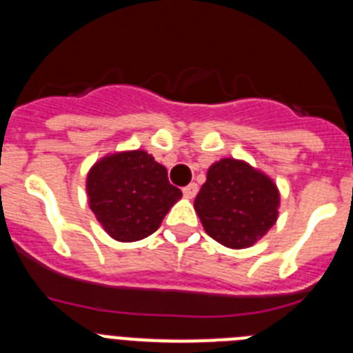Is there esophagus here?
Wrapping results in <instances>:
<instances>
[{"label": "esophagus", "instance_id": "34e87169", "mask_svg": "<svg viewBox=\"0 0 353 353\" xmlns=\"http://www.w3.org/2000/svg\"><path fill=\"white\" fill-rule=\"evenodd\" d=\"M196 194H198V185L196 183H189L187 187H183V198L192 199Z\"/></svg>", "mask_w": 353, "mask_h": 353}]
</instances>
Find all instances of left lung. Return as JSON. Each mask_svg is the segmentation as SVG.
<instances>
[{"mask_svg":"<svg viewBox=\"0 0 353 353\" xmlns=\"http://www.w3.org/2000/svg\"><path fill=\"white\" fill-rule=\"evenodd\" d=\"M281 194L269 174L224 157L207 171L194 210L208 236L230 249L251 248L276 224Z\"/></svg>","mask_w":353,"mask_h":353,"instance_id":"obj_1","label":"left lung"}]
</instances>
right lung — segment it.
Masks as SVG:
<instances>
[{
  "instance_id": "add662e5",
  "label": "right lung",
  "mask_w": 353,
  "mask_h": 353,
  "mask_svg": "<svg viewBox=\"0 0 353 353\" xmlns=\"http://www.w3.org/2000/svg\"><path fill=\"white\" fill-rule=\"evenodd\" d=\"M88 205L111 239L136 242L157 232L164 215L182 198L168 170L146 150L113 152L86 174Z\"/></svg>"
}]
</instances>
